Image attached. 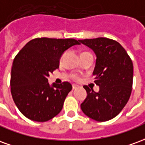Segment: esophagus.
Returning a JSON list of instances; mask_svg holds the SVG:
<instances>
[{
    "mask_svg": "<svg viewBox=\"0 0 145 145\" xmlns=\"http://www.w3.org/2000/svg\"><path fill=\"white\" fill-rule=\"evenodd\" d=\"M72 88L74 90V89H77V88H78V85H72Z\"/></svg>",
    "mask_w": 145,
    "mask_h": 145,
    "instance_id": "esophagus-1",
    "label": "esophagus"
}]
</instances>
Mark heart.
I'll use <instances>...</instances> for the list:
<instances>
[{"label":"heart","instance_id":"b5f03b06","mask_svg":"<svg viewBox=\"0 0 145 145\" xmlns=\"http://www.w3.org/2000/svg\"><path fill=\"white\" fill-rule=\"evenodd\" d=\"M71 78H72L73 79H74V80H79V78L76 75V74H73V75L71 76Z\"/></svg>","mask_w":145,"mask_h":145}]
</instances>
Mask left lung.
<instances>
[{
	"label": "left lung",
	"mask_w": 145,
	"mask_h": 145,
	"mask_svg": "<svg viewBox=\"0 0 145 145\" xmlns=\"http://www.w3.org/2000/svg\"><path fill=\"white\" fill-rule=\"evenodd\" d=\"M96 55L93 75L99 92L87 85V97L81 104L85 115L99 122L114 118L127 103L133 85L134 67L131 57L118 42L99 37L79 40Z\"/></svg>",
	"instance_id": "obj_1"
}]
</instances>
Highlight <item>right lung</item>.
<instances>
[{
	"label": "right lung",
	"instance_id": "1",
	"mask_svg": "<svg viewBox=\"0 0 145 145\" xmlns=\"http://www.w3.org/2000/svg\"><path fill=\"white\" fill-rule=\"evenodd\" d=\"M74 39L36 38L15 56L12 63L11 92L14 103L31 120L46 122L59 113L72 89L69 82L50 85V73L59 67L63 52L74 45Z\"/></svg>",
	"mask_w": 145,
	"mask_h": 145
}]
</instances>
